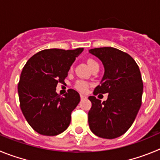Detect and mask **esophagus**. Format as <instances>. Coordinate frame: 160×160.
I'll return each mask as SVG.
<instances>
[{
	"mask_svg": "<svg viewBox=\"0 0 160 160\" xmlns=\"http://www.w3.org/2000/svg\"><path fill=\"white\" fill-rule=\"evenodd\" d=\"M80 99H81V100H85V99H87V96H84V95L83 94H80Z\"/></svg>",
	"mask_w": 160,
	"mask_h": 160,
	"instance_id": "obj_1",
	"label": "esophagus"
}]
</instances>
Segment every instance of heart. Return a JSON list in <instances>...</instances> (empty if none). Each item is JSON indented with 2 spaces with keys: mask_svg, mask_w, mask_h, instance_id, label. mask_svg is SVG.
<instances>
[{
  "mask_svg": "<svg viewBox=\"0 0 160 160\" xmlns=\"http://www.w3.org/2000/svg\"><path fill=\"white\" fill-rule=\"evenodd\" d=\"M87 64L88 65L89 68H92V66L96 65V64H99L97 62H96V60H93V59H88L87 60ZM75 88L77 89V90L80 91V92H86L88 90V83L87 82L83 81V80H78L77 81L76 84H75Z\"/></svg>",
  "mask_w": 160,
  "mask_h": 160,
  "instance_id": "b5f03b06",
  "label": "heart"
}]
</instances>
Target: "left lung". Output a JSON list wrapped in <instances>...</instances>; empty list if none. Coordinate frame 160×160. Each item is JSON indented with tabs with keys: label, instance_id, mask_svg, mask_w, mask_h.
Returning a JSON list of instances; mask_svg holds the SVG:
<instances>
[{
	"label": "left lung",
	"instance_id": "8db88e82",
	"mask_svg": "<svg viewBox=\"0 0 160 160\" xmlns=\"http://www.w3.org/2000/svg\"><path fill=\"white\" fill-rule=\"evenodd\" d=\"M101 60L104 74L94 95L108 93L106 101L89 96L90 130L99 137L115 139L130 128L141 106L143 81L139 66L128 53L112 47L89 50Z\"/></svg>",
	"mask_w": 160,
	"mask_h": 160
}]
</instances>
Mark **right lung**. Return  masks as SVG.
<instances>
[{
    "label": "right lung",
    "instance_id": "1",
    "mask_svg": "<svg viewBox=\"0 0 160 160\" xmlns=\"http://www.w3.org/2000/svg\"><path fill=\"white\" fill-rule=\"evenodd\" d=\"M83 50H43L23 68L17 88L20 106L28 124L39 134L57 136L69 126L80 95L69 89L62 97L56 92V88L58 82L64 83L76 57Z\"/></svg>",
    "mask_w": 160,
    "mask_h": 160
}]
</instances>
